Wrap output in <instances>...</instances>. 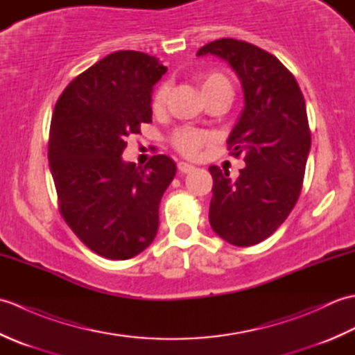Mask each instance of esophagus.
<instances>
[{
	"mask_svg": "<svg viewBox=\"0 0 355 355\" xmlns=\"http://www.w3.org/2000/svg\"><path fill=\"white\" fill-rule=\"evenodd\" d=\"M177 168H178V171L182 172V173H187V172L193 171L195 166H192V164H189V163H186V162H178V163H177Z\"/></svg>",
	"mask_w": 355,
	"mask_h": 355,
	"instance_id": "1",
	"label": "esophagus"
}]
</instances>
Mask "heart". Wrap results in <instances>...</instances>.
Returning a JSON list of instances; mask_svg holds the SVG:
<instances>
[{"label":"heart","mask_w":355,"mask_h":355,"mask_svg":"<svg viewBox=\"0 0 355 355\" xmlns=\"http://www.w3.org/2000/svg\"><path fill=\"white\" fill-rule=\"evenodd\" d=\"M197 84L201 89L202 96H205L206 102L216 94L227 93L232 94V84L229 78L220 71H205L200 73L197 78ZM169 87L166 84H160L153 93L150 97V107H153L154 112H160L164 110L166 102H168ZM169 143L172 148L178 150L180 154L184 157H197L202 148L207 146L210 143V135L205 131L198 130V128L192 126H180L175 131L171 134Z\"/></svg>","instance_id":"obj_1"}]
</instances>
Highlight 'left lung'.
I'll list each match as a JSON object with an SVG mask.
<instances>
[{
	"label": "left lung",
	"instance_id": "left-lung-1",
	"mask_svg": "<svg viewBox=\"0 0 355 355\" xmlns=\"http://www.w3.org/2000/svg\"><path fill=\"white\" fill-rule=\"evenodd\" d=\"M207 53L236 71L245 101L227 140L245 168L232 182L227 171L210 166L209 221L224 241L248 247L276 232L299 200L311 146L306 107L291 71L271 53L233 37L209 42L197 55Z\"/></svg>",
	"mask_w": 355,
	"mask_h": 355
}]
</instances>
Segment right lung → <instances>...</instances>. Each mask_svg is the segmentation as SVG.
<instances>
[{
    "mask_svg": "<svg viewBox=\"0 0 355 355\" xmlns=\"http://www.w3.org/2000/svg\"><path fill=\"white\" fill-rule=\"evenodd\" d=\"M166 70L146 53L114 51L73 79L55 105L49 162L59 212L107 259H130L153 243L160 200L175 175L166 155L145 166L120 157L128 135L153 122L150 92Z\"/></svg>",
    "mask_w": 355,
    "mask_h": 355,
    "instance_id": "obj_1",
    "label": "right lung"
}]
</instances>
